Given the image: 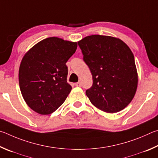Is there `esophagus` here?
I'll use <instances>...</instances> for the list:
<instances>
[{"instance_id":"34e87169","label":"esophagus","mask_w":158,"mask_h":158,"mask_svg":"<svg viewBox=\"0 0 158 158\" xmlns=\"http://www.w3.org/2000/svg\"><path fill=\"white\" fill-rule=\"evenodd\" d=\"M75 86H76V87H81V82H76V83H75Z\"/></svg>"}]
</instances>
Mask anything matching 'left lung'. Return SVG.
Returning a JSON list of instances; mask_svg holds the SVG:
<instances>
[{
    "mask_svg": "<svg viewBox=\"0 0 158 158\" xmlns=\"http://www.w3.org/2000/svg\"><path fill=\"white\" fill-rule=\"evenodd\" d=\"M83 60L92 74L86 95L94 106L108 113L119 112L132 101L138 76L131 50L120 39L94 35L79 41Z\"/></svg>",
    "mask_w": 158,
    "mask_h": 158,
    "instance_id": "left-lung-1",
    "label": "left lung"
}]
</instances>
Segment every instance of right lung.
Segmentation results:
<instances>
[{
  "instance_id": "obj_1",
  "label": "right lung",
  "mask_w": 158,
  "mask_h": 158,
  "mask_svg": "<svg viewBox=\"0 0 158 158\" xmlns=\"http://www.w3.org/2000/svg\"><path fill=\"white\" fill-rule=\"evenodd\" d=\"M77 42L58 37L40 41L21 60L19 81L27 106L40 114H50L62 106L72 87L66 63L77 49Z\"/></svg>"
}]
</instances>
